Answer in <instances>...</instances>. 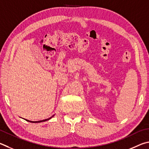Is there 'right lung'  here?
I'll use <instances>...</instances> for the list:
<instances>
[{"label": "right lung", "instance_id": "1", "mask_svg": "<svg viewBox=\"0 0 149 149\" xmlns=\"http://www.w3.org/2000/svg\"><path fill=\"white\" fill-rule=\"evenodd\" d=\"M53 117V116H52V117ZM51 117H50V118H47V119H45V120H40V121H29V120H27V121L31 122V123H41V122L46 121V120H49V119H50V118H51Z\"/></svg>", "mask_w": 149, "mask_h": 149}]
</instances>
